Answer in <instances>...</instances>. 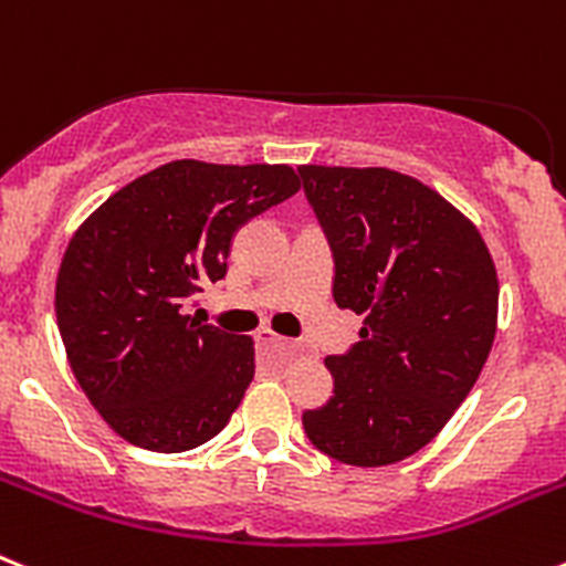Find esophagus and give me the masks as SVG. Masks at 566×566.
Wrapping results in <instances>:
<instances>
[{"instance_id": "obj_1", "label": "esophagus", "mask_w": 566, "mask_h": 566, "mask_svg": "<svg viewBox=\"0 0 566 566\" xmlns=\"http://www.w3.org/2000/svg\"><path fill=\"white\" fill-rule=\"evenodd\" d=\"M258 345L260 348H272V345H286L289 352H297V345L294 343H289V339H283V337H277V334L274 332H258Z\"/></svg>"}]
</instances>
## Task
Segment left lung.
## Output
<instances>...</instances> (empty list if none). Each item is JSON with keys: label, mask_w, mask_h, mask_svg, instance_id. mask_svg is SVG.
I'll use <instances>...</instances> for the list:
<instances>
[{"label": "left lung", "mask_w": 566, "mask_h": 566, "mask_svg": "<svg viewBox=\"0 0 566 566\" xmlns=\"http://www.w3.org/2000/svg\"><path fill=\"white\" fill-rule=\"evenodd\" d=\"M334 252V300L363 314L328 357L334 397L303 413L317 451L354 468L402 462L442 431L493 348L499 277L470 218L385 167H300Z\"/></svg>", "instance_id": "obj_1"}]
</instances>
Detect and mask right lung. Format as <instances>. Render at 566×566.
I'll return each instance as SVG.
<instances>
[{
    "label": "right lung",
    "instance_id": "add662e5",
    "mask_svg": "<svg viewBox=\"0 0 566 566\" xmlns=\"http://www.w3.org/2000/svg\"><path fill=\"white\" fill-rule=\"evenodd\" d=\"M300 189L289 164L184 158L113 192L76 229L56 277L70 368L135 448L192 451L227 428L254 377V339L187 314L227 274L232 234Z\"/></svg>",
    "mask_w": 566,
    "mask_h": 566
}]
</instances>
